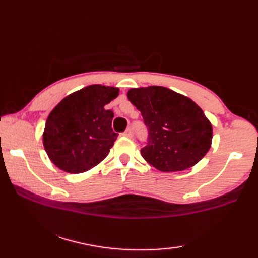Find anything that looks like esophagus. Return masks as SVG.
Wrapping results in <instances>:
<instances>
[{
    "instance_id": "esophagus-1",
    "label": "esophagus",
    "mask_w": 258,
    "mask_h": 258,
    "mask_svg": "<svg viewBox=\"0 0 258 258\" xmlns=\"http://www.w3.org/2000/svg\"><path fill=\"white\" fill-rule=\"evenodd\" d=\"M123 136H126V138H132V130H131V128L126 130L125 132L123 133Z\"/></svg>"
}]
</instances>
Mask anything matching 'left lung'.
I'll use <instances>...</instances> for the list:
<instances>
[{
	"label": "left lung",
	"instance_id": "obj_1",
	"mask_svg": "<svg viewBox=\"0 0 258 258\" xmlns=\"http://www.w3.org/2000/svg\"><path fill=\"white\" fill-rule=\"evenodd\" d=\"M127 97L149 130L141 154L158 171H185L211 149L212 124L189 97L163 86L131 89Z\"/></svg>",
	"mask_w": 258,
	"mask_h": 258
}]
</instances>
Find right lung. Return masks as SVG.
Masks as SVG:
<instances>
[{"instance_id":"obj_1","label":"right lung","mask_w":258,"mask_h":258,"mask_svg":"<svg viewBox=\"0 0 258 258\" xmlns=\"http://www.w3.org/2000/svg\"><path fill=\"white\" fill-rule=\"evenodd\" d=\"M117 87L93 84L64 97L52 109L43 132V145L59 169L79 174L100 164L117 139L114 113L105 105L118 96Z\"/></svg>"}]
</instances>
